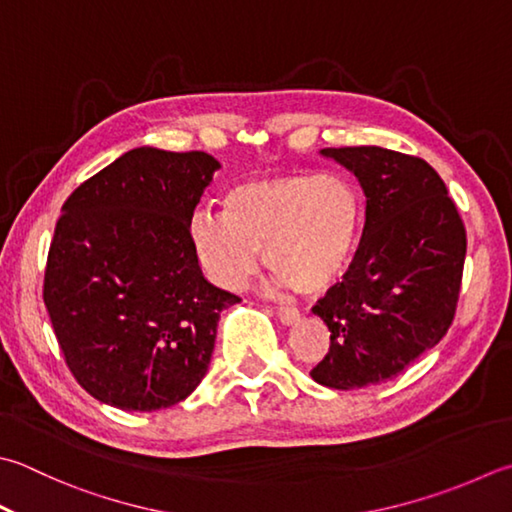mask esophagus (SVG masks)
Returning a JSON list of instances; mask_svg holds the SVG:
<instances>
[{
  "mask_svg": "<svg viewBox=\"0 0 512 512\" xmlns=\"http://www.w3.org/2000/svg\"><path fill=\"white\" fill-rule=\"evenodd\" d=\"M277 317H279V322H282V324L293 326V324L299 322V317H302V313H299V310L293 308V306H279L277 308Z\"/></svg>",
  "mask_w": 512,
  "mask_h": 512,
  "instance_id": "34e87169",
  "label": "esophagus"
}]
</instances>
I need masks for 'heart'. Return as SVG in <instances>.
Wrapping results in <instances>:
<instances>
[{
  "label": "heart",
  "instance_id": "1",
  "mask_svg": "<svg viewBox=\"0 0 512 512\" xmlns=\"http://www.w3.org/2000/svg\"><path fill=\"white\" fill-rule=\"evenodd\" d=\"M362 197L342 175H277L237 184L222 215L190 219V244L210 282L242 288L259 250L279 284L315 295L342 273L362 228Z\"/></svg>",
  "mask_w": 512,
  "mask_h": 512
}]
</instances>
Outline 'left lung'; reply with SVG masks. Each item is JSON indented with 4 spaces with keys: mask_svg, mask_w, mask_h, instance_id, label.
I'll use <instances>...</instances> for the list:
<instances>
[{
    "mask_svg": "<svg viewBox=\"0 0 512 512\" xmlns=\"http://www.w3.org/2000/svg\"><path fill=\"white\" fill-rule=\"evenodd\" d=\"M357 177L366 224L344 279L313 306L330 330L310 377L353 390L382 384L439 344L453 324L466 228L424 159L379 146L324 148Z\"/></svg>",
    "mask_w": 512,
    "mask_h": 512,
    "instance_id": "left-lung-1",
    "label": "left lung"
}]
</instances>
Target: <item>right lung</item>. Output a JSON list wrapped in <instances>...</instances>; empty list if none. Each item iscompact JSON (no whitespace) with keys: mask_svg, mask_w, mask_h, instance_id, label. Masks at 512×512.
<instances>
[{"mask_svg":"<svg viewBox=\"0 0 512 512\" xmlns=\"http://www.w3.org/2000/svg\"><path fill=\"white\" fill-rule=\"evenodd\" d=\"M217 168L202 150L133 148L62 206L44 304L70 373L99 402L150 413L204 379L219 313L239 302L202 275L190 244Z\"/></svg>","mask_w":512,"mask_h":512,"instance_id":"add662e5","label":"right lung"}]
</instances>
